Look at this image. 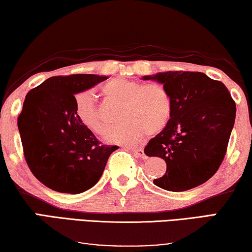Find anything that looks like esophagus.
<instances>
[{"mask_svg":"<svg viewBox=\"0 0 252 252\" xmlns=\"http://www.w3.org/2000/svg\"><path fill=\"white\" fill-rule=\"evenodd\" d=\"M131 151H133L134 154H136L137 157L143 158H145V154H144V151H143V148H137V149L133 148V149H131Z\"/></svg>","mask_w":252,"mask_h":252,"instance_id":"esophagus-1","label":"esophagus"}]
</instances>
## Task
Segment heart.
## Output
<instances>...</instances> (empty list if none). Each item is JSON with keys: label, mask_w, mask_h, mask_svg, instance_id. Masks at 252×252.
<instances>
[{"label": "heart", "mask_w": 252, "mask_h": 252, "mask_svg": "<svg viewBox=\"0 0 252 252\" xmlns=\"http://www.w3.org/2000/svg\"><path fill=\"white\" fill-rule=\"evenodd\" d=\"M108 100L122 103L118 121L107 131L108 143L135 145L145 135H156L165 128L171 118L172 99L158 83L142 84L129 80H113L101 87ZM75 117L91 133L101 135L107 125L101 119L94 98L79 94L75 99Z\"/></svg>", "instance_id": "obj_1"}]
</instances>
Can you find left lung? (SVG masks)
Masks as SVG:
<instances>
[{
	"instance_id": "8db88e82",
	"label": "left lung",
	"mask_w": 252,
	"mask_h": 252,
	"mask_svg": "<svg viewBox=\"0 0 252 252\" xmlns=\"http://www.w3.org/2000/svg\"><path fill=\"white\" fill-rule=\"evenodd\" d=\"M143 80L162 83L172 99L168 125L144 149L166 163L154 185L185 191L206 183L225 157L234 125L237 107L227 88L200 72L169 71Z\"/></svg>"
}]
</instances>
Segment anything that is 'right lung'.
<instances>
[{
	"label": "right lung",
	"mask_w": 252,
	"mask_h": 252,
	"mask_svg": "<svg viewBox=\"0 0 252 252\" xmlns=\"http://www.w3.org/2000/svg\"><path fill=\"white\" fill-rule=\"evenodd\" d=\"M107 76H53L26 95L18 117L23 154L32 175L53 190L80 193L98 183L118 146L102 145L75 117L74 94Z\"/></svg>",
	"instance_id": "right-lung-1"
}]
</instances>
